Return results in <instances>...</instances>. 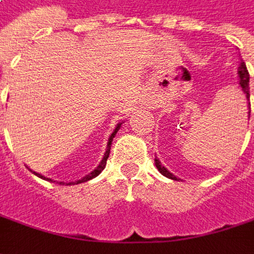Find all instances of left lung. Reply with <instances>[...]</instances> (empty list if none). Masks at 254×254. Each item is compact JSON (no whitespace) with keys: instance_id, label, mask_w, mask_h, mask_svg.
Here are the masks:
<instances>
[{"instance_id":"8db88e82","label":"left lung","mask_w":254,"mask_h":254,"mask_svg":"<svg viewBox=\"0 0 254 254\" xmlns=\"http://www.w3.org/2000/svg\"><path fill=\"white\" fill-rule=\"evenodd\" d=\"M238 77H239V84H241L242 87V91L245 94V97H246V100H248V108H249V117H250V94H249V71H248V68H246V64H245V62L242 60L241 64L238 67ZM154 164H156V167H157V170L162 173L164 177H167V179L171 180H180L177 179L173 173L167 170L164 166H163L160 160L157 159V157H154Z\"/></svg>"}]
</instances>
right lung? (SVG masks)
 Listing matches in <instances>:
<instances>
[{
    "label": "right lung",
    "instance_id": "add662e5",
    "mask_svg": "<svg viewBox=\"0 0 254 254\" xmlns=\"http://www.w3.org/2000/svg\"><path fill=\"white\" fill-rule=\"evenodd\" d=\"M124 122H119L118 125L115 127V129H114V132L111 133L110 139H108V143H107V150H105V153H104V157H102V160L100 162V164L94 169V170L90 173V174H87L85 177H83L81 180H77V181H71V183H66L67 186H73V184H80V183H85V181H88V180H92L94 177H97L98 174H100L101 171L105 169V166H107V160H108V157H110V152H111V144H112V140H114V137H115V135H117V132H118L119 129H121V125H122ZM32 171V170H31ZM35 176H38V177H40V179L43 180H48V181H53L52 179H48V177H45V176H42V174H39V173H36V171H32ZM60 184H64L63 181H60Z\"/></svg>",
    "mask_w": 254,
    "mask_h": 254
}]
</instances>
